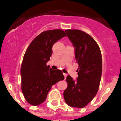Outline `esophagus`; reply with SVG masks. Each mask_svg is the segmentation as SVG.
I'll return each mask as SVG.
<instances>
[{"label": "esophagus", "mask_w": 121, "mask_h": 121, "mask_svg": "<svg viewBox=\"0 0 121 121\" xmlns=\"http://www.w3.org/2000/svg\"><path fill=\"white\" fill-rule=\"evenodd\" d=\"M64 77H65V78L66 79V78H67V74L66 73H64Z\"/></svg>", "instance_id": "esophagus-1"}]
</instances>
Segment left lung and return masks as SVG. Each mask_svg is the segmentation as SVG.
Wrapping results in <instances>:
<instances>
[{"instance_id":"obj_1","label":"left lung","mask_w":121,"mask_h":121,"mask_svg":"<svg viewBox=\"0 0 121 121\" xmlns=\"http://www.w3.org/2000/svg\"><path fill=\"white\" fill-rule=\"evenodd\" d=\"M74 48L79 65L78 77H67L68 86L64 92L66 103L71 107L83 108L91 101L99 88L102 74V55L96 42L91 36L78 30L65 31Z\"/></svg>"}]
</instances>
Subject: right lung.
I'll list each match as a JSON object with an SVG mask.
<instances>
[{"instance_id":"1","label":"right lung","mask_w":121,"mask_h":121,"mask_svg":"<svg viewBox=\"0 0 121 121\" xmlns=\"http://www.w3.org/2000/svg\"><path fill=\"white\" fill-rule=\"evenodd\" d=\"M67 36L61 30L43 31L35 38L25 53L21 69L22 91L32 105H39L47 97L52 85L64 79L61 70L47 65L53 53L54 43Z\"/></svg>"}]
</instances>
